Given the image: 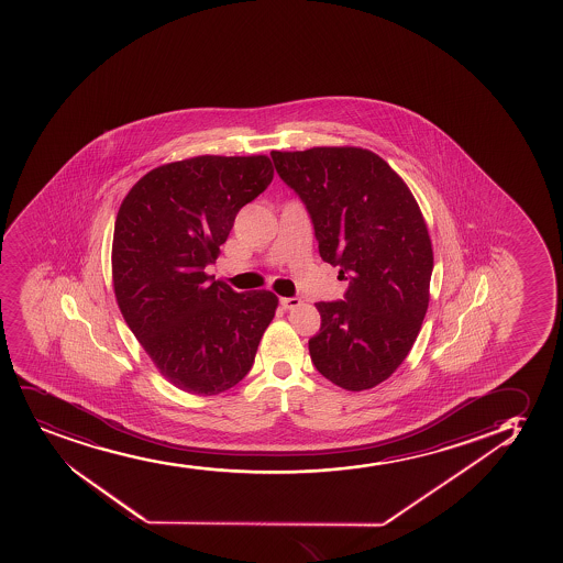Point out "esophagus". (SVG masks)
<instances>
[{
    "label": "esophagus",
    "mask_w": 563,
    "mask_h": 563,
    "mask_svg": "<svg viewBox=\"0 0 563 563\" xmlns=\"http://www.w3.org/2000/svg\"><path fill=\"white\" fill-rule=\"evenodd\" d=\"M280 305H283L286 310L297 309V307L301 305V299H299V297H280Z\"/></svg>",
    "instance_id": "esophagus-1"
}]
</instances>
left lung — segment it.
Returning <instances> with one entry per match:
<instances>
[{"instance_id":"8db88e82","label":"left lung","mask_w":563,"mask_h":563,"mask_svg":"<svg viewBox=\"0 0 563 563\" xmlns=\"http://www.w3.org/2000/svg\"><path fill=\"white\" fill-rule=\"evenodd\" d=\"M272 158L303 200L323 262L350 283L341 301L317 303L310 360L346 391L378 386L406 360L429 309L434 256L423 213L402 177L363 147Z\"/></svg>"}]
</instances>
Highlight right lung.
<instances>
[{
    "mask_svg": "<svg viewBox=\"0 0 563 563\" xmlns=\"http://www.w3.org/2000/svg\"><path fill=\"white\" fill-rule=\"evenodd\" d=\"M266 155H202L158 166L115 217L112 278L121 314L170 384L211 397L251 371L273 291H238L203 272L245 203L272 184Z\"/></svg>",
    "mask_w": 563,
    "mask_h": 563,
    "instance_id": "right-lung-1",
    "label": "right lung"
}]
</instances>
